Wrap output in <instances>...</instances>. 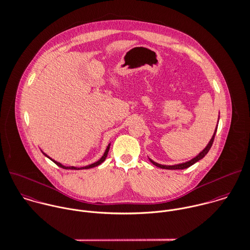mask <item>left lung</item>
Masks as SVG:
<instances>
[{
    "mask_svg": "<svg viewBox=\"0 0 250 250\" xmlns=\"http://www.w3.org/2000/svg\"><path fill=\"white\" fill-rule=\"evenodd\" d=\"M217 126H218V125H216V128H215V130H214V133H213V135H212L210 141L208 142V146H207L198 156H196L194 159H192V160H190V161H188V162H186V163L178 164V165H174V166H164V165H160V164H158V163L152 161L151 159H149L150 162H151L154 166H156V167H160V168H164V169H185V168H188L189 167L193 166L194 164H196L197 162H199L200 160H202V159L208 153V151L210 150V148H211V146H212V143H213V141H214V137H215V134H216V131H217Z\"/></svg>",
    "mask_w": 250,
    "mask_h": 250,
    "instance_id": "left-lung-1",
    "label": "left lung"
}]
</instances>
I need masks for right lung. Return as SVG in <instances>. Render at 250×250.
Returning <instances> with one entry per match:
<instances>
[{"label": "right lung", "instance_id": "obj_1", "mask_svg": "<svg viewBox=\"0 0 250 250\" xmlns=\"http://www.w3.org/2000/svg\"><path fill=\"white\" fill-rule=\"evenodd\" d=\"M110 145L111 144H109L108 146H107V148H106V150H105V153H104V155L100 158V160L99 161H97V162H95V163H93V164H91V165H89V166H86V167H65V166H63V165H61L60 163H58V162H56V161H54V160H52V159H50L46 154H44L42 151V154L45 156V157H47L49 160H51L55 165H57L59 167H62V168H64V169H75V170H79V169H88V168H91V167H97V166H99L100 164H102L105 160H106V158H107V155H108V152H109V149H110Z\"/></svg>", "mask_w": 250, "mask_h": 250}]
</instances>
